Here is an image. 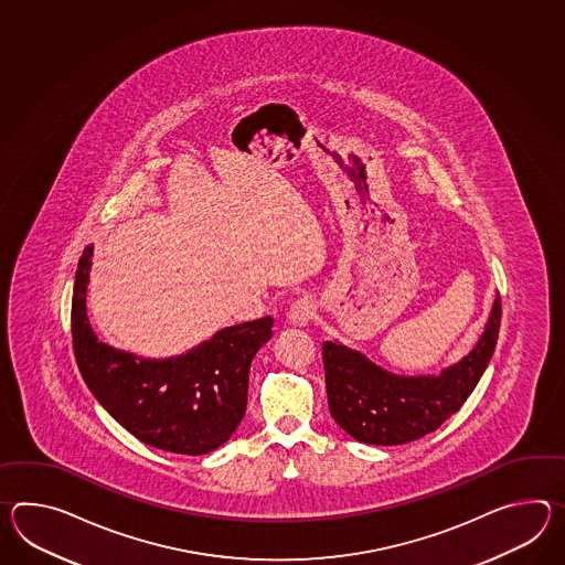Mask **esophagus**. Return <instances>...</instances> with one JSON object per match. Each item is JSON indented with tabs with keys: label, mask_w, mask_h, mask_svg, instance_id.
Listing matches in <instances>:
<instances>
[{
	"label": "esophagus",
	"mask_w": 565,
	"mask_h": 565,
	"mask_svg": "<svg viewBox=\"0 0 565 565\" xmlns=\"http://www.w3.org/2000/svg\"><path fill=\"white\" fill-rule=\"evenodd\" d=\"M313 313H316V303L312 298L303 296L291 303L288 312L289 322L298 328L308 327L312 322Z\"/></svg>",
	"instance_id": "34e87169"
}]
</instances>
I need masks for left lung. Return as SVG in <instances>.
<instances>
[{"label":"left lung","instance_id":"1","mask_svg":"<svg viewBox=\"0 0 565 565\" xmlns=\"http://www.w3.org/2000/svg\"><path fill=\"white\" fill-rule=\"evenodd\" d=\"M501 327V296L472 352L439 376H397L361 352L324 342L328 409L349 436L363 444L395 446L436 431L456 414L484 373Z\"/></svg>","mask_w":565,"mask_h":565}]
</instances>
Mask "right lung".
I'll return each instance as SVG.
<instances>
[{
  "label": "right lung",
  "instance_id": "obj_1",
  "mask_svg": "<svg viewBox=\"0 0 565 565\" xmlns=\"http://www.w3.org/2000/svg\"><path fill=\"white\" fill-rule=\"evenodd\" d=\"M93 245L78 259L71 330L78 371L107 414L158 450L201 456L237 429L247 409L253 356L271 339L274 318L225 328L199 349L146 361L99 342L87 318Z\"/></svg>",
  "mask_w": 565,
  "mask_h": 565
}]
</instances>
